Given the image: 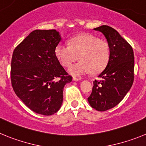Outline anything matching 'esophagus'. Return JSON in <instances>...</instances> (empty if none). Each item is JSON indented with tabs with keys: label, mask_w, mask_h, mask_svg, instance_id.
Returning <instances> with one entry per match:
<instances>
[{
	"label": "esophagus",
	"mask_w": 146,
	"mask_h": 146,
	"mask_svg": "<svg viewBox=\"0 0 146 146\" xmlns=\"http://www.w3.org/2000/svg\"><path fill=\"white\" fill-rule=\"evenodd\" d=\"M73 80H74V81H80V80H81V78H77V77H73Z\"/></svg>",
	"instance_id": "obj_1"
}]
</instances>
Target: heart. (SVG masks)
<instances>
[{"label": "heart", "instance_id": "obj_1", "mask_svg": "<svg viewBox=\"0 0 146 146\" xmlns=\"http://www.w3.org/2000/svg\"><path fill=\"white\" fill-rule=\"evenodd\" d=\"M55 55L65 67L70 66L78 57L80 61L69 69L72 75L79 77L90 72L96 74L109 61L110 47L106 42L94 35L82 33L70 38L69 46L58 44L55 48Z\"/></svg>", "mask_w": 146, "mask_h": 146}]
</instances>
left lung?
<instances>
[{
    "instance_id": "8db88e82",
    "label": "left lung",
    "mask_w": 146,
    "mask_h": 146,
    "mask_svg": "<svg viewBox=\"0 0 146 146\" xmlns=\"http://www.w3.org/2000/svg\"><path fill=\"white\" fill-rule=\"evenodd\" d=\"M94 30L102 33L110 47V59L99 77L94 82L89 104L98 111H106L119 104L133 84L134 52L131 45L117 31L108 25Z\"/></svg>"
}]
</instances>
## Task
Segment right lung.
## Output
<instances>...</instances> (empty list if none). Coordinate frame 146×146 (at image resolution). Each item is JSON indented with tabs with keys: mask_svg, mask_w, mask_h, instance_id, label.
<instances>
[{
	"mask_svg": "<svg viewBox=\"0 0 146 146\" xmlns=\"http://www.w3.org/2000/svg\"><path fill=\"white\" fill-rule=\"evenodd\" d=\"M60 41L56 30H35L13 52L11 86L23 102L38 114L57 113L64 87L72 80L55 55Z\"/></svg>",
	"mask_w": 146,
	"mask_h": 146,
	"instance_id": "right-lung-1",
	"label": "right lung"
}]
</instances>
